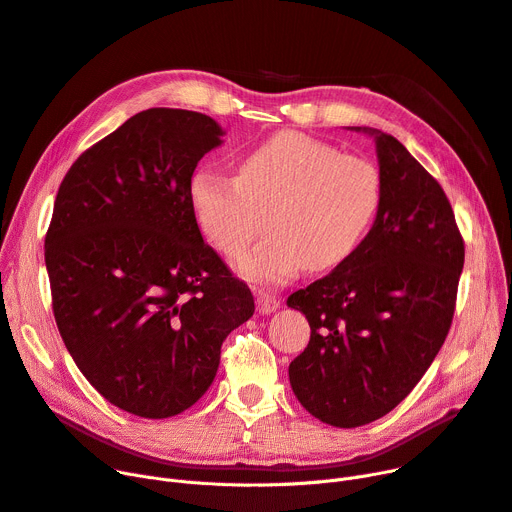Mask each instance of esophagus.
<instances>
[{
  "mask_svg": "<svg viewBox=\"0 0 512 512\" xmlns=\"http://www.w3.org/2000/svg\"><path fill=\"white\" fill-rule=\"evenodd\" d=\"M278 307H280V297H276V294L263 292V290L257 292V311L259 313H263V315L274 313Z\"/></svg>",
  "mask_w": 512,
  "mask_h": 512,
  "instance_id": "esophagus-1",
  "label": "esophagus"
}]
</instances>
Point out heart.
<instances>
[{
  "mask_svg": "<svg viewBox=\"0 0 512 512\" xmlns=\"http://www.w3.org/2000/svg\"><path fill=\"white\" fill-rule=\"evenodd\" d=\"M384 195L371 159L340 153L303 132L284 130L238 159L236 176L199 170L188 182V203L211 245L228 257L245 251L240 274L278 284L305 265L324 272L342 263L365 238Z\"/></svg>",
  "mask_w": 512,
  "mask_h": 512,
  "instance_id": "b5f03b06",
  "label": "heart"
}]
</instances>
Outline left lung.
<instances>
[{
	"mask_svg": "<svg viewBox=\"0 0 512 512\" xmlns=\"http://www.w3.org/2000/svg\"><path fill=\"white\" fill-rule=\"evenodd\" d=\"M373 134L384 195L361 245L288 307L311 338L288 367L292 392L319 421L359 427L390 413L442 348L465 242L438 180L396 141Z\"/></svg>",
	"mask_w": 512,
	"mask_h": 512,
	"instance_id": "left-lung-1",
	"label": "left lung"
}]
</instances>
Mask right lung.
<instances>
[{
  "mask_svg": "<svg viewBox=\"0 0 512 512\" xmlns=\"http://www.w3.org/2000/svg\"><path fill=\"white\" fill-rule=\"evenodd\" d=\"M222 134L205 114L151 107L80 155L53 203L45 265L60 336L89 384L132 415L193 407L222 342L255 311L188 203Z\"/></svg>",
  "mask_w": 512,
  "mask_h": 512,
  "instance_id": "1",
  "label": "right lung"
}]
</instances>
